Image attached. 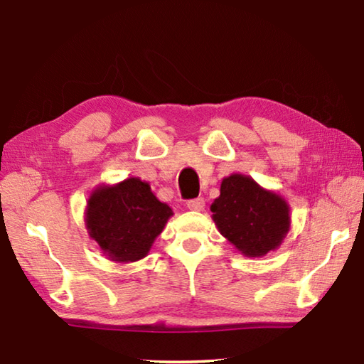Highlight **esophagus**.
Masks as SVG:
<instances>
[{
    "label": "esophagus",
    "mask_w": 364,
    "mask_h": 364,
    "mask_svg": "<svg viewBox=\"0 0 364 364\" xmlns=\"http://www.w3.org/2000/svg\"><path fill=\"white\" fill-rule=\"evenodd\" d=\"M205 207V200L202 199V197H197V199H191L188 200V208L189 210H194V212H202Z\"/></svg>",
    "instance_id": "34e87169"
}]
</instances>
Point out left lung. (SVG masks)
<instances>
[{"label": "left lung", "mask_w": 364, "mask_h": 364, "mask_svg": "<svg viewBox=\"0 0 364 364\" xmlns=\"http://www.w3.org/2000/svg\"><path fill=\"white\" fill-rule=\"evenodd\" d=\"M210 210L218 231L245 257H263L278 249L291 228L287 202L239 173L221 181Z\"/></svg>", "instance_id": "left-lung-1"}]
</instances>
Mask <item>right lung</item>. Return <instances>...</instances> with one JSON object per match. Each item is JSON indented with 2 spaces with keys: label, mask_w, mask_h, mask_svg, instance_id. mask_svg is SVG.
Wrapping results in <instances>:
<instances>
[{
  "label": "right lung",
  "mask_w": 364,
  "mask_h": 364,
  "mask_svg": "<svg viewBox=\"0 0 364 364\" xmlns=\"http://www.w3.org/2000/svg\"><path fill=\"white\" fill-rule=\"evenodd\" d=\"M173 215L151 186L139 178H127L114 186H97L86 205L85 225L109 260L138 262Z\"/></svg>",
  "instance_id": "add662e5"
}]
</instances>
